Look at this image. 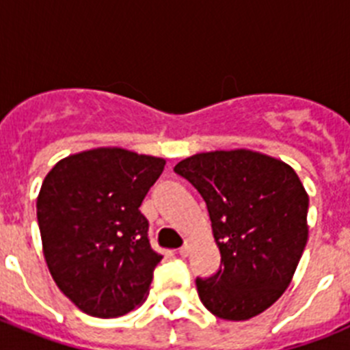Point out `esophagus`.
<instances>
[{
	"instance_id": "esophagus-1",
	"label": "esophagus",
	"mask_w": 350,
	"mask_h": 350,
	"mask_svg": "<svg viewBox=\"0 0 350 350\" xmlns=\"http://www.w3.org/2000/svg\"><path fill=\"white\" fill-rule=\"evenodd\" d=\"M189 252H191V242H189V240H185L184 245L178 249V254H180L182 258H187V256H189Z\"/></svg>"
}]
</instances>
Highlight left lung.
Instances as JSON below:
<instances>
[{
	"label": "left lung",
	"mask_w": 350,
	"mask_h": 350,
	"mask_svg": "<svg viewBox=\"0 0 350 350\" xmlns=\"http://www.w3.org/2000/svg\"><path fill=\"white\" fill-rule=\"evenodd\" d=\"M173 172L206 203L221 267L196 279L198 296L221 319L247 321L289 286L307 245L308 196L291 166L252 150H215Z\"/></svg>",
	"instance_id": "obj_1"
}]
</instances>
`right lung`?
<instances>
[{
    "instance_id": "add662e5",
    "label": "right lung",
    "mask_w": 350,
    "mask_h": 350,
    "mask_svg": "<svg viewBox=\"0 0 350 350\" xmlns=\"http://www.w3.org/2000/svg\"><path fill=\"white\" fill-rule=\"evenodd\" d=\"M165 159L94 148L59 161L36 202L52 279L92 317H119L144 301L163 259L150 247L140 205Z\"/></svg>"
}]
</instances>
